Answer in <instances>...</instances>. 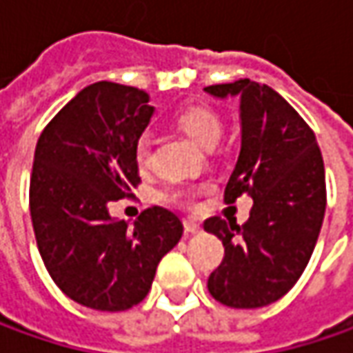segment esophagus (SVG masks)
I'll return each instance as SVG.
<instances>
[{
	"mask_svg": "<svg viewBox=\"0 0 353 353\" xmlns=\"http://www.w3.org/2000/svg\"><path fill=\"white\" fill-rule=\"evenodd\" d=\"M184 230H186V234H200L202 225L194 222V220H184Z\"/></svg>",
	"mask_w": 353,
	"mask_h": 353,
	"instance_id": "esophagus-1",
	"label": "esophagus"
}]
</instances>
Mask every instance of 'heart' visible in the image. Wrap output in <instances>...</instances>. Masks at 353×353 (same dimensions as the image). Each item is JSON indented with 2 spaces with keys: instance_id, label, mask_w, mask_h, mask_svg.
<instances>
[{
  "instance_id": "obj_1",
  "label": "heart",
  "mask_w": 353,
  "mask_h": 353,
  "mask_svg": "<svg viewBox=\"0 0 353 353\" xmlns=\"http://www.w3.org/2000/svg\"><path fill=\"white\" fill-rule=\"evenodd\" d=\"M176 123L190 139H194L198 145H202L206 149L214 147L220 139V133H222L220 119L206 105H194V108H188V110L181 112L176 116ZM135 159L141 167L147 165V161H149V135L139 137V141L135 145ZM190 196H192V192L184 190V188H174L169 192V200L174 204H186Z\"/></svg>"
}]
</instances>
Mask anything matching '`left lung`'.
<instances>
[{
	"instance_id": "obj_1",
	"label": "left lung",
	"mask_w": 353,
	"mask_h": 353,
	"mask_svg": "<svg viewBox=\"0 0 353 353\" xmlns=\"http://www.w3.org/2000/svg\"><path fill=\"white\" fill-rule=\"evenodd\" d=\"M204 90L239 98L241 149L224 200L253 198L245 224L218 216L204 222L224 243L208 291L225 306L259 308L291 291L314 251L326 210L324 163L312 129L267 84L243 78Z\"/></svg>"
}]
</instances>
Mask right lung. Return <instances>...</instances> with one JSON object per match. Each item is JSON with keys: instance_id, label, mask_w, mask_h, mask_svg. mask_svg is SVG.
<instances>
[{"instance_id": "right-lung-1", "label": "right lung", "mask_w": 353, "mask_h": 353, "mask_svg": "<svg viewBox=\"0 0 353 353\" xmlns=\"http://www.w3.org/2000/svg\"><path fill=\"white\" fill-rule=\"evenodd\" d=\"M155 108L143 90L96 82L43 129L29 206L48 275L74 303L103 312L139 305L159 261L183 236L172 212L153 206L129 225L110 202L139 184L135 145Z\"/></svg>"}]
</instances>
